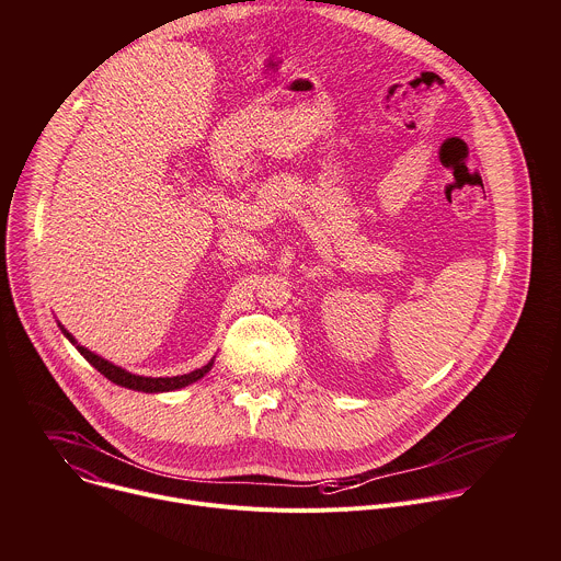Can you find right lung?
Segmentation results:
<instances>
[{"instance_id": "right-lung-1", "label": "right lung", "mask_w": 561, "mask_h": 561, "mask_svg": "<svg viewBox=\"0 0 561 561\" xmlns=\"http://www.w3.org/2000/svg\"><path fill=\"white\" fill-rule=\"evenodd\" d=\"M64 335L75 344V340H72L70 333L64 331ZM77 351L82 353V355H84L104 377H108L113 383H119V386L133 388V390H144V392H164V390H175V388L188 386V383L202 379V377L210 370V366H213V362H208L206 366H202V368H197V370H193V373H188V375H178V377H139V375H133V373L122 370L119 366H113L111 362L98 357L95 353H91V351L84 348V346H77Z\"/></svg>"}]
</instances>
